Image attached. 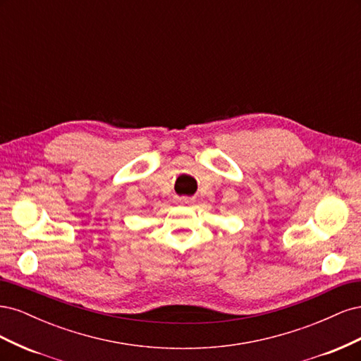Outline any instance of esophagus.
Segmentation results:
<instances>
[{"label":"esophagus","instance_id":"34e87169","mask_svg":"<svg viewBox=\"0 0 361 361\" xmlns=\"http://www.w3.org/2000/svg\"><path fill=\"white\" fill-rule=\"evenodd\" d=\"M182 203H192L194 202V197H180L179 199Z\"/></svg>","mask_w":361,"mask_h":361}]
</instances>
